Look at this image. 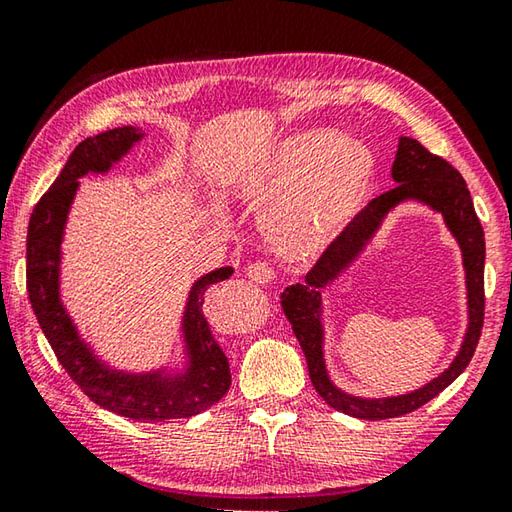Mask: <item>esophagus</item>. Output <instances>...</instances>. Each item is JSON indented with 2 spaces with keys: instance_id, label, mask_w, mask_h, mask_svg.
I'll return each instance as SVG.
<instances>
[{
  "instance_id": "esophagus-1",
  "label": "esophagus",
  "mask_w": 512,
  "mask_h": 512,
  "mask_svg": "<svg viewBox=\"0 0 512 512\" xmlns=\"http://www.w3.org/2000/svg\"><path fill=\"white\" fill-rule=\"evenodd\" d=\"M246 275H248L250 282L268 284V282L275 280V268L271 264H266V262H255V264H248Z\"/></svg>"
}]
</instances>
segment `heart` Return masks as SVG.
<instances>
[{
    "label": "heart",
    "mask_w": 512,
    "mask_h": 512,
    "mask_svg": "<svg viewBox=\"0 0 512 512\" xmlns=\"http://www.w3.org/2000/svg\"><path fill=\"white\" fill-rule=\"evenodd\" d=\"M376 183V159L365 145L327 132L284 136L246 167L241 194L271 206L275 244L291 257L311 255L365 206Z\"/></svg>",
    "instance_id": "b5f03b06"
}]
</instances>
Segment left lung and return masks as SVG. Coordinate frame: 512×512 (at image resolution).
<instances>
[{
    "label": "left lung",
    "mask_w": 512,
    "mask_h": 512,
    "mask_svg": "<svg viewBox=\"0 0 512 512\" xmlns=\"http://www.w3.org/2000/svg\"><path fill=\"white\" fill-rule=\"evenodd\" d=\"M392 179L398 183L396 188L369 201V206L349 221L345 230L331 241L315 266L306 273L304 284L288 286L282 293V309L304 351L315 392L333 410L365 418V421H380V418L410 414L427 401H432L434 396H439L475 356L483 327V302H486V297H483L486 241H483V228L479 224L475 206H472L470 190L463 176L441 156L427 152L414 138L401 136L398 138V152L392 165ZM403 200L425 202L428 207L441 211L446 225L460 241L464 267L467 268L469 331L453 365L421 390L387 399L351 397L330 383L326 366L323 365L321 288L335 281L355 261L382 225L384 217Z\"/></svg>",
    "instance_id": "obj_1"
}]
</instances>
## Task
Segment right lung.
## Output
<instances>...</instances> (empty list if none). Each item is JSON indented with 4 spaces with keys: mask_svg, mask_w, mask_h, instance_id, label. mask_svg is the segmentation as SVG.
<instances>
[{
    "mask_svg": "<svg viewBox=\"0 0 512 512\" xmlns=\"http://www.w3.org/2000/svg\"><path fill=\"white\" fill-rule=\"evenodd\" d=\"M143 136L136 127H116L85 138L73 150L31 215L26 235V288L35 318L73 383L109 412L134 421L159 423L206 412L228 392V358L212 336L203 302L208 288L228 280L232 268L224 266L206 273L190 288L181 324L188 362L181 374H165V369L145 374L111 369L80 338L60 300V244L80 185L78 179L89 172H109Z\"/></svg>",
    "mask_w": 512,
    "mask_h": 512,
    "instance_id": "1",
    "label": "right lung"
}]
</instances>
